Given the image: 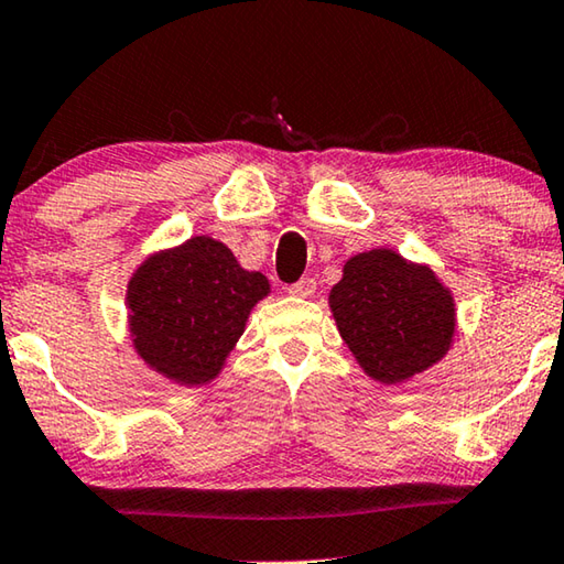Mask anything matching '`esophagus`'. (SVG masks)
<instances>
[{
  "instance_id": "obj_1",
  "label": "esophagus",
  "mask_w": 564,
  "mask_h": 564,
  "mask_svg": "<svg viewBox=\"0 0 564 564\" xmlns=\"http://www.w3.org/2000/svg\"><path fill=\"white\" fill-rule=\"evenodd\" d=\"M314 291H316V281L314 279H301V281L289 285V293H291V296H296V299L314 296Z\"/></svg>"
}]
</instances>
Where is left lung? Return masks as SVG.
<instances>
[{"label": "left lung", "mask_w": 564, "mask_h": 564, "mask_svg": "<svg viewBox=\"0 0 564 564\" xmlns=\"http://www.w3.org/2000/svg\"><path fill=\"white\" fill-rule=\"evenodd\" d=\"M330 311L351 354L371 379L404 381L446 354L454 334V301L424 265L394 250L354 256L330 289Z\"/></svg>", "instance_id": "8db88e82"}]
</instances>
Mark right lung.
<instances>
[{"label":"right lung","mask_w":564,"mask_h":564,"mask_svg":"<svg viewBox=\"0 0 564 564\" xmlns=\"http://www.w3.org/2000/svg\"><path fill=\"white\" fill-rule=\"evenodd\" d=\"M268 293L263 273L243 271L208 236L148 258L128 285L130 330L138 354L185 387L216 379L246 318Z\"/></svg>","instance_id":"add662e5"}]
</instances>
